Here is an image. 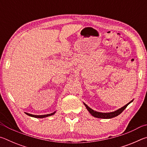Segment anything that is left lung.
I'll list each match as a JSON object with an SVG mask.
<instances>
[{
	"label": "left lung",
	"mask_w": 147,
	"mask_h": 147,
	"mask_svg": "<svg viewBox=\"0 0 147 147\" xmlns=\"http://www.w3.org/2000/svg\"><path fill=\"white\" fill-rule=\"evenodd\" d=\"M133 100H134V99L133 100H131L130 102H129L127 104H126L125 106H124L123 107H122V108L117 109L116 111H112V112H108V113L98 112V111H94L93 109L89 108V107L84 102V106H86V109H88V111H89V113H90L92 116H93L94 117L100 118V119H111V118L115 117L118 116L119 114H121L124 110V109H125L126 107L128 106V104H130L131 102H132Z\"/></svg>",
	"instance_id": "left-lung-1"
}]
</instances>
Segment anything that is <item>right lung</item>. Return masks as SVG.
<instances>
[{
  "label": "right lung",
  "instance_id": "right-lung-1",
  "mask_svg": "<svg viewBox=\"0 0 147 147\" xmlns=\"http://www.w3.org/2000/svg\"><path fill=\"white\" fill-rule=\"evenodd\" d=\"M56 111H54V112L52 113L47 114V115H32V114L28 113H26V112H25V113L27 115H28V116H30V117H35V118H45V117H49V116L53 115L54 114H55V113H56Z\"/></svg>",
  "mask_w": 147,
  "mask_h": 147
}]
</instances>
